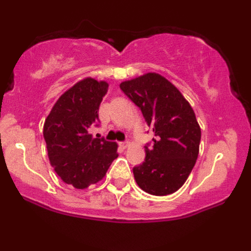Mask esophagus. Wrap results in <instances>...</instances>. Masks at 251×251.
<instances>
[{"instance_id":"1","label":"esophagus","mask_w":251,"mask_h":251,"mask_svg":"<svg viewBox=\"0 0 251 251\" xmlns=\"http://www.w3.org/2000/svg\"><path fill=\"white\" fill-rule=\"evenodd\" d=\"M119 145H120V148L126 149L128 146V142H122V143H119Z\"/></svg>"}]
</instances>
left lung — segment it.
<instances>
[{
    "mask_svg": "<svg viewBox=\"0 0 251 251\" xmlns=\"http://www.w3.org/2000/svg\"><path fill=\"white\" fill-rule=\"evenodd\" d=\"M120 89L139 107L155 135L152 145H145V160L133 168L135 181L150 195L174 194L188 179L200 151L201 128L194 109L159 74L122 82Z\"/></svg>",
    "mask_w": 251,
    "mask_h": 251,
    "instance_id": "left-lung-1",
    "label": "left lung"
}]
</instances>
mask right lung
<instances>
[{
	"mask_svg": "<svg viewBox=\"0 0 251 251\" xmlns=\"http://www.w3.org/2000/svg\"><path fill=\"white\" fill-rule=\"evenodd\" d=\"M108 83L87 77L59 98L43 125L48 157L65 183L85 189L101 180L118 157V145L92 137Z\"/></svg>",
	"mask_w": 251,
	"mask_h": 251,
	"instance_id": "obj_1",
	"label": "right lung"
}]
</instances>
